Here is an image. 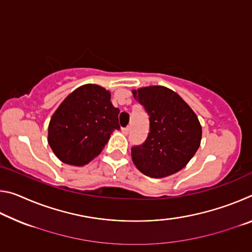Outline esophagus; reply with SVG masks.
<instances>
[{"label": "esophagus", "instance_id": "1", "mask_svg": "<svg viewBox=\"0 0 252 252\" xmlns=\"http://www.w3.org/2000/svg\"><path fill=\"white\" fill-rule=\"evenodd\" d=\"M121 131H122V133H123V134H127V133H129L130 129H129V126H126V127H122Z\"/></svg>", "mask_w": 252, "mask_h": 252}]
</instances>
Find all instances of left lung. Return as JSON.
<instances>
[{
	"mask_svg": "<svg viewBox=\"0 0 252 252\" xmlns=\"http://www.w3.org/2000/svg\"><path fill=\"white\" fill-rule=\"evenodd\" d=\"M150 120V132L141 146L131 149L132 161L150 178L180 171L200 147L202 127L197 114L182 97L162 85L132 90Z\"/></svg>",
	"mask_w": 252,
	"mask_h": 252,
	"instance_id": "obj_1",
	"label": "left lung"
}]
</instances>
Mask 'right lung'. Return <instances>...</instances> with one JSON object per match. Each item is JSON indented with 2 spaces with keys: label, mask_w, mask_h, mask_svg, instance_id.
I'll return each instance as SVG.
<instances>
[{
  "label": "right lung",
  "mask_w": 252,
  "mask_h": 252,
  "mask_svg": "<svg viewBox=\"0 0 252 252\" xmlns=\"http://www.w3.org/2000/svg\"><path fill=\"white\" fill-rule=\"evenodd\" d=\"M120 110L111 93L96 84H84L70 93L51 118L48 142L59 160L83 167L103 150L110 135L120 129Z\"/></svg>",
  "instance_id": "right-lung-1"
}]
</instances>
